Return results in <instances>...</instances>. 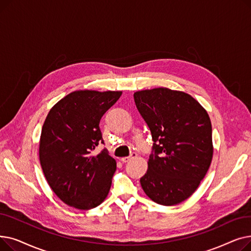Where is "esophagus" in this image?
Listing matches in <instances>:
<instances>
[{"instance_id": "obj_1", "label": "esophagus", "mask_w": 251, "mask_h": 251, "mask_svg": "<svg viewBox=\"0 0 251 251\" xmlns=\"http://www.w3.org/2000/svg\"><path fill=\"white\" fill-rule=\"evenodd\" d=\"M136 153L135 152H132L131 153L129 156H124V157H121V161L123 162V163H127V162H129V161H131L132 159H134V157H136Z\"/></svg>"}]
</instances>
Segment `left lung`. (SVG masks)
<instances>
[{
    "label": "left lung",
    "instance_id": "1",
    "mask_svg": "<svg viewBox=\"0 0 251 251\" xmlns=\"http://www.w3.org/2000/svg\"><path fill=\"white\" fill-rule=\"evenodd\" d=\"M133 97L153 141L141 187L156 203L178 204L194 193L212 163L208 114L183 91L159 87L136 91Z\"/></svg>",
    "mask_w": 251,
    "mask_h": 251
}]
</instances>
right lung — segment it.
Masks as SVG:
<instances>
[{
	"mask_svg": "<svg viewBox=\"0 0 251 251\" xmlns=\"http://www.w3.org/2000/svg\"><path fill=\"white\" fill-rule=\"evenodd\" d=\"M122 91L76 90L49 112L39 140V161L51 190L78 209L100 205L111 188L116 161L107 150L94 155L103 142L100 121Z\"/></svg>",
	"mask_w": 251,
	"mask_h": 251,
	"instance_id": "add662e5",
	"label": "right lung"
}]
</instances>
